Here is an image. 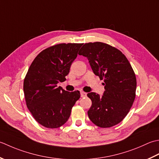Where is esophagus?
I'll list each match as a JSON object with an SVG mask.
<instances>
[{
	"label": "esophagus",
	"instance_id": "obj_1",
	"mask_svg": "<svg viewBox=\"0 0 159 159\" xmlns=\"http://www.w3.org/2000/svg\"><path fill=\"white\" fill-rule=\"evenodd\" d=\"M80 95H81V97H82V98H84V97L86 96V93L82 91V92H80Z\"/></svg>",
	"mask_w": 159,
	"mask_h": 159
}]
</instances>
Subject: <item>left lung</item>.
<instances>
[{"instance_id": "8db88e82", "label": "left lung", "mask_w": 159, "mask_h": 159, "mask_svg": "<svg viewBox=\"0 0 159 159\" xmlns=\"http://www.w3.org/2000/svg\"><path fill=\"white\" fill-rule=\"evenodd\" d=\"M79 54L88 59L94 74L104 82L103 95L87 94L92 101L89 119L100 128L118 124L128 115L135 99L137 80L129 61L117 48L99 42L84 44Z\"/></svg>"}]
</instances>
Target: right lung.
<instances>
[{"label": "right lung", "mask_w": 159, "mask_h": 159, "mask_svg": "<svg viewBox=\"0 0 159 159\" xmlns=\"http://www.w3.org/2000/svg\"><path fill=\"white\" fill-rule=\"evenodd\" d=\"M82 44L48 47L38 55L28 70L23 85L26 103L34 118L44 127L57 128L65 124L80 98L79 90L66 91L57 84L66 80Z\"/></svg>", "instance_id": "obj_1"}]
</instances>
